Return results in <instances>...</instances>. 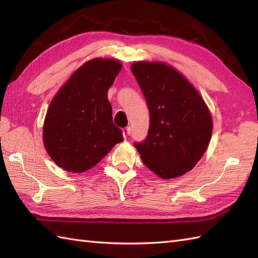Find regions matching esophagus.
Returning a JSON list of instances; mask_svg holds the SVG:
<instances>
[{
  "instance_id": "1",
  "label": "esophagus",
  "mask_w": 258,
  "mask_h": 258,
  "mask_svg": "<svg viewBox=\"0 0 258 258\" xmlns=\"http://www.w3.org/2000/svg\"><path fill=\"white\" fill-rule=\"evenodd\" d=\"M130 134H131V128H130V127H126V128L123 130V136H124V139H127V137L130 136Z\"/></svg>"
}]
</instances>
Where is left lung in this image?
I'll return each instance as SVG.
<instances>
[{
	"mask_svg": "<svg viewBox=\"0 0 258 258\" xmlns=\"http://www.w3.org/2000/svg\"><path fill=\"white\" fill-rule=\"evenodd\" d=\"M131 69L151 116L145 141L134 144L137 152L158 177H180L207 151L213 128L211 113L197 89L171 66L136 61Z\"/></svg>",
	"mask_w": 258,
	"mask_h": 258,
	"instance_id": "obj_1",
	"label": "left lung"
}]
</instances>
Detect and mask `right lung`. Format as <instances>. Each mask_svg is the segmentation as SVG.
<instances>
[{
    "label": "right lung",
    "instance_id": "add662e5",
    "mask_svg": "<svg viewBox=\"0 0 258 258\" xmlns=\"http://www.w3.org/2000/svg\"><path fill=\"white\" fill-rule=\"evenodd\" d=\"M121 69L117 59L93 58L78 68L51 100L43 141L60 168L85 172L123 142L107 100V91Z\"/></svg>",
    "mask_w": 258,
    "mask_h": 258
}]
</instances>
